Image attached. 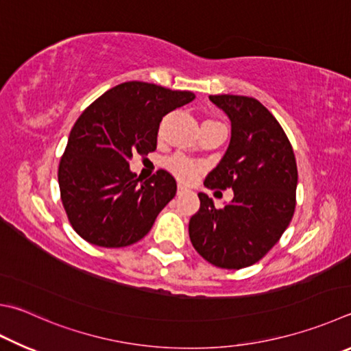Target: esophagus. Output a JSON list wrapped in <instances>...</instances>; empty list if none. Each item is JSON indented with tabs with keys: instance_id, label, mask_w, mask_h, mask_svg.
<instances>
[{
	"instance_id": "obj_1",
	"label": "esophagus",
	"mask_w": 351,
	"mask_h": 351,
	"mask_svg": "<svg viewBox=\"0 0 351 351\" xmlns=\"http://www.w3.org/2000/svg\"><path fill=\"white\" fill-rule=\"evenodd\" d=\"M189 192H190V190L186 186H182V184H180V186H178V190H176L178 195H186Z\"/></svg>"
}]
</instances>
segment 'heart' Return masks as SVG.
Returning <instances> with one entry per match:
<instances>
[{
    "label": "heart",
    "mask_w": 351,
    "mask_h": 351,
    "mask_svg": "<svg viewBox=\"0 0 351 351\" xmlns=\"http://www.w3.org/2000/svg\"><path fill=\"white\" fill-rule=\"evenodd\" d=\"M167 165L169 169L182 181H193L197 175V171H199V165H196L195 162L190 161V159L184 158L181 155L170 158Z\"/></svg>",
    "instance_id": "b5f03b06"
}]
</instances>
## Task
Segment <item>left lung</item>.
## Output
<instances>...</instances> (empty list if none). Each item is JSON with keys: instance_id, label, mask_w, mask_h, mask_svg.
<instances>
[{"instance_id": "obj_1", "label": "left lung", "mask_w": 351, "mask_h": 351, "mask_svg": "<svg viewBox=\"0 0 351 351\" xmlns=\"http://www.w3.org/2000/svg\"><path fill=\"white\" fill-rule=\"evenodd\" d=\"M208 98L230 118L232 138L204 186L232 189L233 199L218 208L212 197L197 193L201 207L190 218L189 234L210 264L239 270L263 259L289 227L296 206V159L281 124L258 99Z\"/></svg>"}]
</instances>
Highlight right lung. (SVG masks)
Instances as JSON below:
<instances>
[{"mask_svg":"<svg viewBox=\"0 0 351 351\" xmlns=\"http://www.w3.org/2000/svg\"><path fill=\"white\" fill-rule=\"evenodd\" d=\"M193 99L192 92L129 81L81 113L61 156L58 182L67 218L82 239L118 248L150 232L176 195V181L167 170L141 181L129 161L155 152L162 118Z\"/></svg>","mask_w":351,"mask_h":351,"instance_id":"1","label":"right lung"}]
</instances>
